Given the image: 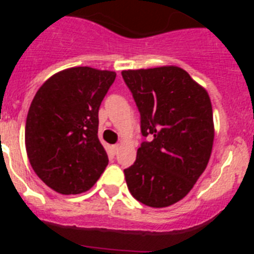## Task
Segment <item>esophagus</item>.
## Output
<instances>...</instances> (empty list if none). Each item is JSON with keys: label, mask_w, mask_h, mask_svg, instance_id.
Here are the masks:
<instances>
[{"label": "esophagus", "mask_w": 254, "mask_h": 254, "mask_svg": "<svg viewBox=\"0 0 254 254\" xmlns=\"http://www.w3.org/2000/svg\"><path fill=\"white\" fill-rule=\"evenodd\" d=\"M118 149H120V145H118V143H117V145H112V147H111L112 152H113L114 155H116L117 152H118Z\"/></svg>", "instance_id": "1"}]
</instances>
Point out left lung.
Masks as SVG:
<instances>
[{"mask_svg": "<svg viewBox=\"0 0 254 254\" xmlns=\"http://www.w3.org/2000/svg\"><path fill=\"white\" fill-rule=\"evenodd\" d=\"M141 116L143 141L133 165L125 169L134 198L167 207L188 194L207 167L214 143L207 91L181 67L122 71Z\"/></svg>", "mask_w": 254, "mask_h": 254, "instance_id": "1", "label": "left lung"}]
</instances>
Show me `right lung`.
Wrapping results in <instances>:
<instances>
[{
	"mask_svg": "<svg viewBox=\"0 0 254 254\" xmlns=\"http://www.w3.org/2000/svg\"><path fill=\"white\" fill-rule=\"evenodd\" d=\"M114 80L113 71L72 67L49 77L31 102L25 126L29 161L58 193L86 192L108 165L98 113Z\"/></svg>",
	"mask_w": 254,
	"mask_h": 254,
	"instance_id": "right-lung-1",
	"label": "right lung"
}]
</instances>
